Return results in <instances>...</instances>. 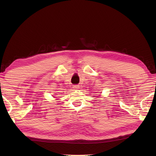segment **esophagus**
<instances>
[{"label": "esophagus", "instance_id": "34e87169", "mask_svg": "<svg viewBox=\"0 0 156 156\" xmlns=\"http://www.w3.org/2000/svg\"><path fill=\"white\" fill-rule=\"evenodd\" d=\"M73 88H74V89H75V90H78V88H79V86L74 85L73 86Z\"/></svg>", "mask_w": 156, "mask_h": 156}]
</instances>
